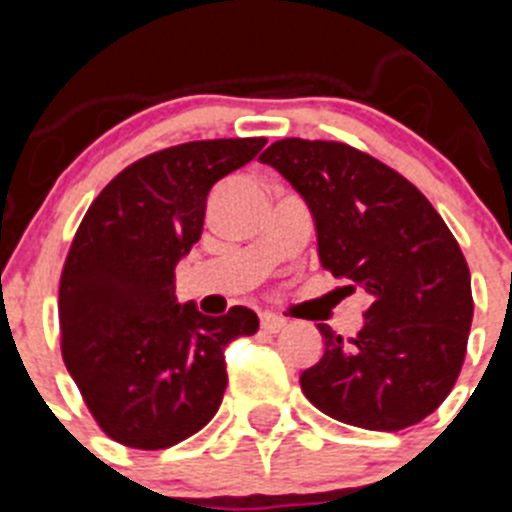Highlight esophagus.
I'll return each mask as SVG.
<instances>
[{"label":"esophagus","instance_id":"obj_1","mask_svg":"<svg viewBox=\"0 0 512 512\" xmlns=\"http://www.w3.org/2000/svg\"><path fill=\"white\" fill-rule=\"evenodd\" d=\"M284 320L277 318V315H261V328H264V333H279V330H284Z\"/></svg>","mask_w":512,"mask_h":512}]
</instances>
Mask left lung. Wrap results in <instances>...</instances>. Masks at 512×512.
I'll return each instance as SVG.
<instances>
[{"instance_id": "1", "label": "left lung", "mask_w": 512, "mask_h": 512, "mask_svg": "<svg viewBox=\"0 0 512 512\" xmlns=\"http://www.w3.org/2000/svg\"><path fill=\"white\" fill-rule=\"evenodd\" d=\"M259 161L305 200L320 264L372 297L351 341L318 325L325 351L300 374L305 397L366 431L420 423L467 354L472 277L456 238L405 176L346 143L284 138Z\"/></svg>"}]
</instances>
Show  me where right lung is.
I'll return each instance as SVG.
<instances>
[{"label":"right lung","instance_id":"right-lung-1","mask_svg":"<svg viewBox=\"0 0 512 512\" xmlns=\"http://www.w3.org/2000/svg\"><path fill=\"white\" fill-rule=\"evenodd\" d=\"M264 138L194 140L140 158L81 220L61 274L66 369L102 431L169 449L205 428L228 387L225 348L259 330L248 307L202 315L174 295L176 264L200 241L207 197Z\"/></svg>","mask_w":512,"mask_h":512}]
</instances>
